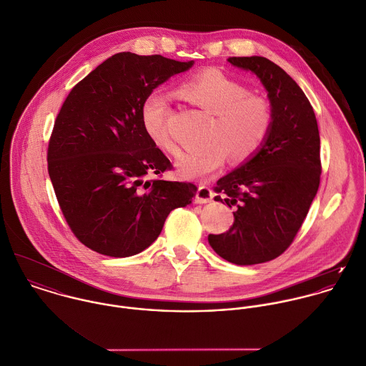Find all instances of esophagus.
<instances>
[{"instance_id": "esophagus-1", "label": "esophagus", "mask_w": 366, "mask_h": 366, "mask_svg": "<svg viewBox=\"0 0 366 366\" xmlns=\"http://www.w3.org/2000/svg\"><path fill=\"white\" fill-rule=\"evenodd\" d=\"M212 199H214L212 189L205 185H199L197 195H195V202L197 204H208V202H212Z\"/></svg>"}]
</instances>
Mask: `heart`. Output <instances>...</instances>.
<instances>
[{
  "label": "heart",
  "instance_id": "b5f03b06",
  "mask_svg": "<svg viewBox=\"0 0 366 366\" xmlns=\"http://www.w3.org/2000/svg\"><path fill=\"white\" fill-rule=\"evenodd\" d=\"M179 94L214 114L207 133L209 146L201 151L182 154L177 174L187 179H205L220 169L227 154L234 161L250 158L267 139L273 124L270 102L259 94H249L246 86L222 74L205 69L179 86ZM168 104L164 96L149 94L142 104V123L149 140L165 152L175 154L165 122Z\"/></svg>",
  "mask_w": 366,
  "mask_h": 366
}]
</instances>
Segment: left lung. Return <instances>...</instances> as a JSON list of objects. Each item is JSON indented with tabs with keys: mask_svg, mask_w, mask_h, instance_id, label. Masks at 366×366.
I'll list each match as a JSON object with an SVG mask.
<instances>
[{
	"mask_svg": "<svg viewBox=\"0 0 366 366\" xmlns=\"http://www.w3.org/2000/svg\"><path fill=\"white\" fill-rule=\"evenodd\" d=\"M227 62L260 79L273 109L264 143L215 187V201L236 211L230 229L208 242L224 260L249 266L280 256L305 219L320 187V133L308 99L280 66L263 56Z\"/></svg>",
	"mask_w": 366,
	"mask_h": 366,
	"instance_id": "left-lung-1",
	"label": "left lung"
}]
</instances>
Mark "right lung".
<instances>
[{
  "instance_id": "obj_1",
  "label": "right lung",
  "mask_w": 366,
  "mask_h": 366,
  "mask_svg": "<svg viewBox=\"0 0 366 366\" xmlns=\"http://www.w3.org/2000/svg\"><path fill=\"white\" fill-rule=\"evenodd\" d=\"M194 61L120 52L106 59L66 97L48 148V171L74 236L110 257L143 252L169 212L192 202L191 182L147 179L171 168L149 140L142 104Z\"/></svg>"
}]
</instances>
